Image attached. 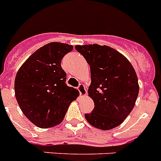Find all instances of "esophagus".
I'll return each instance as SVG.
<instances>
[{"label":"esophagus","instance_id":"34e87169","mask_svg":"<svg viewBox=\"0 0 161 161\" xmlns=\"http://www.w3.org/2000/svg\"><path fill=\"white\" fill-rule=\"evenodd\" d=\"M77 90L80 93V96H86V94H87V91H86V89L84 85L82 84H80L79 86L77 87Z\"/></svg>","mask_w":161,"mask_h":161}]
</instances>
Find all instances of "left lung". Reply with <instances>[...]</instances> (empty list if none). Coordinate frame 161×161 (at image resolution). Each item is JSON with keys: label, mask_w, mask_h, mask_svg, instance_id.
<instances>
[{"label": "left lung", "mask_w": 161, "mask_h": 161, "mask_svg": "<svg viewBox=\"0 0 161 161\" xmlns=\"http://www.w3.org/2000/svg\"><path fill=\"white\" fill-rule=\"evenodd\" d=\"M90 65L91 84L88 93L94 100L87 121L103 130L117 127L132 112L138 95V77L129 60L116 49L94 45H75Z\"/></svg>", "instance_id": "8db88e82"}]
</instances>
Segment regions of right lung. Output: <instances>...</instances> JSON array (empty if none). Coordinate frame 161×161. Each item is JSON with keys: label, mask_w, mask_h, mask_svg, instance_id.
I'll list each match as a JSON object with an SVG mask.
<instances>
[{"label": "right lung", "mask_w": 161, "mask_h": 161, "mask_svg": "<svg viewBox=\"0 0 161 161\" xmlns=\"http://www.w3.org/2000/svg\"><path fill=\"white\" fill-rule=\"evenodd\" d=\"M72 49L67 44H47L32 53L18 71L15 97L26 117L37 127L58 125L79 94L67 86V73L61 67L63 58Z\"/></svg>", "instance_id": "obj_1"}]
</instances>
